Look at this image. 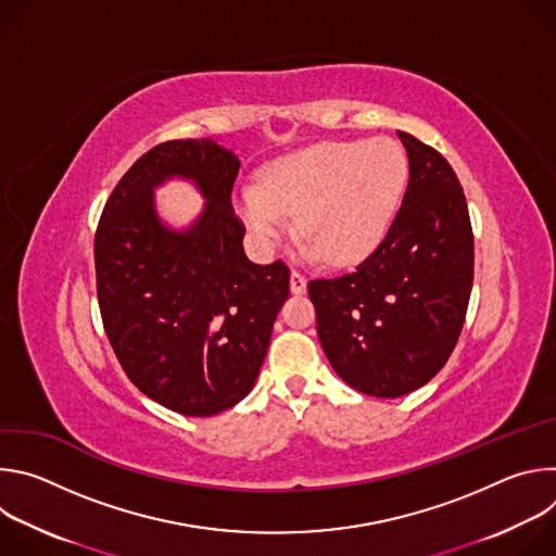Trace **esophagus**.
Instances as JSON below:
<instances>
[{
    "instance_id": "1",
    "label": "esophagus",
    "mask_w": 556,
    "mask_h": 556,
    "mask_svg": "<svg viewBox=\"0 0 556 556\" xmlns=\"http://www.w3.org/2000/svg\"><path fill=\"white\" fill-rule=\"evenodd\" d=\"M305 286H307V281H305V277L301 275V273H290V292L292 294H303L305 292Z\"/></svg>"
}]
</instances>
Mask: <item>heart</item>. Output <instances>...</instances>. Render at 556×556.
Segmentation results:
<instances>
[{
	"instance_id": "heart-1",
	"label": "heart",
	"mask_w": 556,
	"mask_h": 556,
	"mask_svg": "<svg viewBox=\"0 0 556 556\" xmlns=\"http://www.w3.org/2000/svg\"><path fill=\"white\" fill-rule=\"evenodd\" d=\"M409 178L403 149L389 138L321 142L273 163L264 185L235 195L262 253H270L296 215L307 260L348 266L367 257L387 235Z\"/></svg>"
}]
</instances>
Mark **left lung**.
<instances>
[{"mask_svg":"<svg viewBox=\"0 0 556 556\" xmlns=\"http://www.w3.org/2000/svg\"><path fill=\"white\" fill-rule=\"evenodd\" d=\"M409 157L403 206L350 275L314 279L316 334L356 391L399 399L448 361L472 286V230L462 185L433 147L399 131Z\"/></svg>","mask_w":556,"mask_h":556,"instance_id":"1","label":"left lung"}]
</instances>
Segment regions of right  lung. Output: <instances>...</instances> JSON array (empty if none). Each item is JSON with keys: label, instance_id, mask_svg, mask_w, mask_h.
Here are the masks:
<instances>
[{"label": "right lung", "instance_id": "obj_1", "mask_svg": "<svg viewBox=\"0 0 556 556\" xmlns=\"http://www.w3.org/2000/svg\"><path fill=\"white\" fill-rule=\"evenodd\" d=\"M240 157L213 138L149 149L114 187L94 237L99 307L108 339L147 395L176 414L206 418L251 393L277 314L290 292L281 262L253 264L230 206ZM191 181L199 217L174 229L154 189Z\"/></svg>", "mask_w": 556, "mask_h": 556}]
</instances>
